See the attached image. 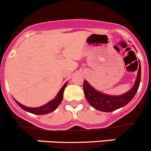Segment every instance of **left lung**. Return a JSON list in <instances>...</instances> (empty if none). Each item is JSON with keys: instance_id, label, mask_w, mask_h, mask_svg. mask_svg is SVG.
<instances>
[{"instance_id": "obj_1", "label": "left lung", "mask_w": 151, "mask_h": 151, "mask_svg": "<svg viewBox=\"0 0 151 151\" xmlns=\"http://www.w3.org/2000/svg\"><path fill=\"white\" fill-rule=\"evenodd\" d=\"M140 63V61H139ZM141 80V66L138 68L137 77L134 86L128 92L120 96H110L102 93L94 89L86 80H84L83 90L88 103L96 109L101 112H109L119 109L129 104L134 97L139 88Z\"/></svg>"}]
</instances>
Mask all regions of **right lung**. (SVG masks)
Masks as SVG:
<instances>
[{
	"label": "right lung",
	"mask_w": 151,
	"mask_h": 151,
	"mask_svg": "<svg viewBox=\"0 0 151 151\" xmlns=\"http://www.w3.org/2000/svg\"><path fill=\"white\" fill-rule=\"evenodd\" d=\"M67 85V83H65L63 85V86L60 88V91L58 92V93L57 94L55 98L54 99H52V101H49L48 103L46 104L43 105V106H41L39 107H36V108H32V107H28V106H25L24 105L21 104L20 103L18 102L17 101L14 99V101H16V103L20 106L22 109H23L24 110L27 111V112H30V113L35 114V115H45V114L50 113V112H53V111L57 109L58 106H59V104H60V102L63 100V91H64L65 88Z\"/></svg>",
	"instance_id": "1"
}]
</instances>
